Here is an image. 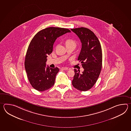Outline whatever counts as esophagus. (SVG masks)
<instances>
[{"label": "esophagus", "mask_w": 131, "mask_h": 131, "mask_svg": "<svg viewBox=\"0 0 131 131\" xmlns=\"http://www.w3.org/2000/svg\"><path fill=\"white\" fill-rule=\"evenodd\" d=\"M62 69L64 70H69L70 69L68 67H62Z\"/></svg>", "instance_id": "34e87169"}]
</instances>
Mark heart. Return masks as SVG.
Returning <instances> with one entry per match:
<instances>
[{
  "instance_id": "1",
  "label": "heart",
  "mask_w": 131,
  "mask_h": 131,
  "mask_svg": "<svg viewBox=\"0 0 131 131\" xmlns=\"http://www.w3.org/2000/svg\"><path fill=\"white\" fill-rule=\"evenodd\" d=\"M65 45L66 46L70 45H76V42L74 40L71 39H67L65 41Z\"/></svg>"
}]
</instances>
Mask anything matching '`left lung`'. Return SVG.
Wrapping results in <instances>:
<instances>
[{
	"label": "left lung",
	"mask_w": 131,
	"mask_h": 131,
	"mask_svg": "<svg viewBox=\"0 0 131 131\" xmlns=\"http://www.w3.org/2000/svg\"><path fill=\"white\" fill-rule=\"evenodd\" d=\"M81 40L82 47L78 60L82 64V73L74 69L72 85L75 89L86 91L92 88L97 80L102 67V50L100 42L92 31L87 28L71 29Z\"/></svg>",
	"instance_id": "8db88e82"
}]
</instances>
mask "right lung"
<instances>
[{"label": "right lung", "mask_w": 131, "mask_h": 131, "mask_svg": "<svg viewBox=\"0 0 131 131\" xmlns=\"http://www.w3.org/2000/svg\"><path fill=\"white\" fill-rule=\"evenodd\" d=\"M71 32L67 28L49 27L40 31L34 36L26 55L25 67L31 86L39 91L50 89L55 83L58 67H46L48 55L52 52L56 39Z\"/></svg>", "instance_id": "obj_1"}]
</instances>
